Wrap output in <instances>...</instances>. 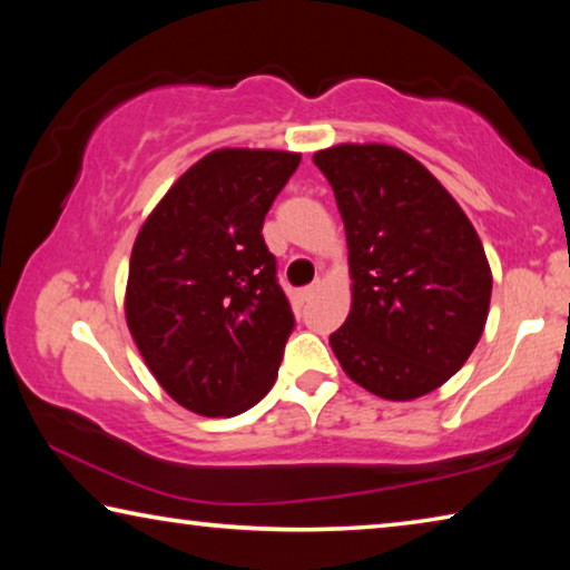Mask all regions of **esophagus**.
Instances as JSON below:
<instances>
[{"mask_svg": "<svg viewBox=\"0 0 570 570\" xmlns=\"http://www.w3.org/2000/svg\"><path fill=\"white\" fill-rule=\"evenodd\" d=\"M320 288H322V282H314V284H308V286H304L302 288V292H298V296H302L304 298V302H308V298H312L316 292H320Z\"/></svg>", "mask_w": 570, "mask_h": 570, "instance_id": "34e87169", "label": "esophagus"}]
</instances>
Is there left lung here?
Listing matches in <instances>:
<instances>
[{
	"mask_svg": "<svg viewBox=\"0 0 570 570\" xmlns=\"http://www.w3.org/2000/svg\"><path fill=\"white\" fill-rule=\"evenodd\" d=\"M350 246L352 308L330 344L382 400L438 390L480 342L493 274L475 226L432 173L384 142L314 153Z\"/></svg>",
	"mask_w": 570,
	"mask_h": 570,
	"instance_id": "obj_1",
	"label": "left lung"
}]
</instances>
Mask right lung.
<instances>
[{"mask_svg":"<svg viewBox=\"0 0 570 570\" xmlns=\"http://www.w3.org/2000/svg\"><path fill=\"white\" fill-rule=\"evenodd\" d=\"M302 153L220 148L173 183L132 244L125 322L180 407L234 417L274 387L294 314L262 228Z\"/></svg>","mask_w":570,"mask_h":570,"instance_id":"add662e5","label":"right lung"}]
</instances>
